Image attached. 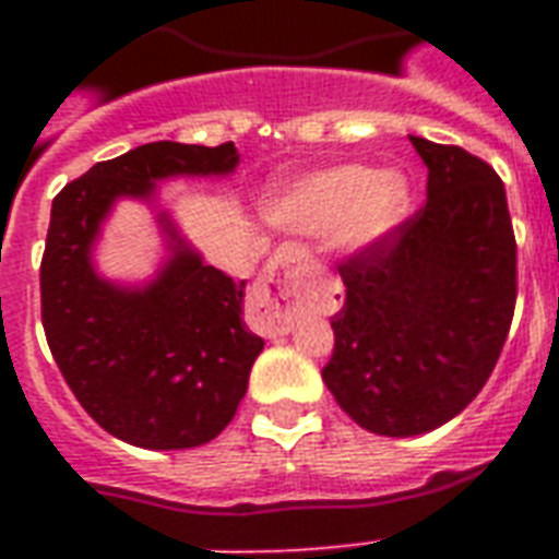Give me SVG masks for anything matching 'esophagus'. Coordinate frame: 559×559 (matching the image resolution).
I'll list each match as a JSON object with an SVG mask.
<instances>
[{
	"label": "esophagus",
	"mask_w": 559,
	"mask_h": 559,
	"mask_svg": "<svg viewBox=\"0 0 559 559\" xmlns=\"http://www.w3.org/2000/svg\"><path fill=\"white\" fill-rule=\"evenodd\" d=\"M319 263L313 252L301 243L281 246L261 278L258 305L272 333H287L293 313L307 307L319 293Z\"/></svg>",
	"instance_id": "esophagus-1"
}]
</instances>
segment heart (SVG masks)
<instances>
[{
    "label": "heart",
    "mask_w": 559,
    "mask_h": 559,
    "mask_svg": "<svg viewBox=\"0 0 559 559\" xmlns=\"http://www.w3.org/2000/svg\"><path fill=\"white\" fill-rule=\"evenodd\" d=\"M408 211V186L400 174L368 165H340L289 188L275 217L313 235H340L348 249H366L385 237Z\"/></svg>",
    "instance_id": "heart-1"
}]
</instances>
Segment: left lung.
Here are the masks:
<instances>
[{
    "instance_id": "left-lung-1",
    "label": "left lung",
    "mask_w": 559,
    "mask_h": 559,
    "mask_svg": "<svg viewBox=\"0 0 559 559\" xmlns=\"http://www.w3.org/2000/svg\"><path fill=\"white\" fill-rule=\"evenodd\" d=\"M426 202L342 258L345 301L322 368L342 412L408 438L464 412L490 380L516 307V237L499 174L459 144L408 135Z\"/></svg>"
}]
</instances>
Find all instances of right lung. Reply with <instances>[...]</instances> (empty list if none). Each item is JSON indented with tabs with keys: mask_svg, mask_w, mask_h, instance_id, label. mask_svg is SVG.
<instances>
[{
	"mask_svg": "<svg viewBox=\"0 0 559 559\" xmlns=\"http://www.w3.org/2000/svg\"><path fill=\"white\" fill-rule=\"evenodd\" d=\"M235 144L153 142L92 165L51 202L39 263V313L66 385L90 417L144 450H188L235 417L263 340L243 322L246 281H231L177 240L144 289H118L90 249L116 197H151L156 179L228 174Z\"/></svg>",
	"mask_w": 559,
	"mask_h": 559,
	"instance_id": "obj_1",
	"label": "right lung"
}]
</instances>
